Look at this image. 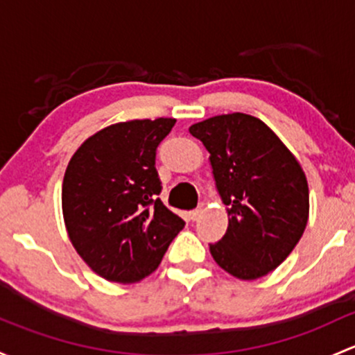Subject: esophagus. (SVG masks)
I'll return each mask as SVG.
<instances>
[{
    "mask_svg": "<svg viewBox=\"0 0 355 355\" xmlns=\"http://www.w3.org/2000/svg\"><path fill=\"white\" fill-rule=\"evenodd\" d=\"M200 212H202V209H193V211H190L189 212V219L190 221H196V219H199V216H200Z\"/></svg>",
    "mask_w": 355,
    "mask_h": 355,
    "instance_id": "obj_1",
    "label": "esophagus"
}]
</instances>
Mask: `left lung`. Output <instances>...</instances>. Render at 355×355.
I'll use <instances>...</instances> for the list:
<instances>
[{
  "mask_svg": "<svg viewBox=\"0 0 355 355\" xmlns=\"http://www.w3.org/2000/svg\"><path fill=\"white\" fill-rule=\"evenodd\" d=\"M189 132L209 151L227 206L226 234L209 245L212 259L243 281L260 279L289 257L309 214L306 175L274 130L252 115H216Z\"/></svg>",
  "mask_w": 355,
  "mask_h": 355,
  "instance_id": "obj_1",
  "label": "left lung"
}]
</instances>
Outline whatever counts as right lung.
I'll return each mask as SVG.
<instances>
[{"label":"right lung","mask_w":355,"mask_h":355,"mask_svg":"<svg viewBox=\"0 0 355 355\" xmlns=\"http://www.w3.org/2000/svg\"><path fill=\"white\" fill-rule=\"evenodd\" d=\"M175 119L119 122L88 137L62 180L69 240L100 277L130 284L155 272L184 219L159 200L156 148Z\"/></svg>","instance_id":"1"}]
</instances>
